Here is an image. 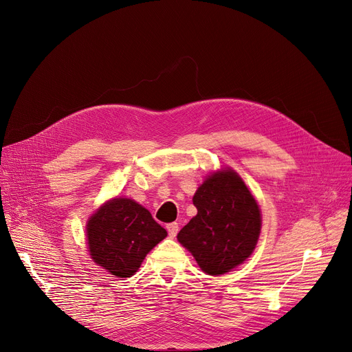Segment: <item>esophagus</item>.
Listing matches in <instances>:
<instances>
[{
    "instance_id": "obj_1",
    "label": "esophagus",
    "mask_w": 352,
    "mask_h": 352,
    "mask_svg": "<svg viewBox=\"0 0 352 352\" xmlns=\"http://www.w3.org/2000/svg\"><path fill=\"white\" fill-rule=\"evenodd\" d=\"M166 231H168L170 236H175L179 231V227L177 223H170V224H166Z\"/></svg>"
}]
</instances>
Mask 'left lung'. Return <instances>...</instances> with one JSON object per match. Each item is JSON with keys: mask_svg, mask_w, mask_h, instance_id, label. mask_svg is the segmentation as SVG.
Here are the masks:
<instances>
[{"mask_svg": "<svg viewBox=\"0 0 352 352\" xmlns=\"http://www.w3.org/2000/svg\"><path fill=\"white\" fill-rule=\"evenodd\" d=\"M197 215L178 232V241L210 275L226 274L252 254L261 215L254 197L234 171L212 174L197 190Z\"/></svg>", "mask_w": 352, "mask_h": 352, "instance_id": "1", "label": "left lung"}]
</instances>
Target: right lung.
<instances>
[{"label": "right lung", "mask_w": 352, "mask_h": 352, "mask_svg": "<svg viewBox=\"0 0 352 352\" xmlns=\"http://www.w3.org/2000/svg\"><path fill=\"white\" fill-rule=\"evenodd\" d=\"M87 236L92 260L118 278H126L166 231L135 201L114 198L91 217Z\"/></svg>", "instance_id": "add662e5"}]
</instances>
